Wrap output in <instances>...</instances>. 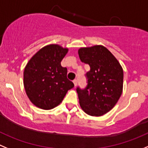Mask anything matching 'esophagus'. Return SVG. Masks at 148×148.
I'll use <instances>...</instances> for the list:
<instances>
[{
  "label": "esophagus",
  "instance_id": "esophagus-1",
  "mask_svg": "<svg viewBox=\"0 0 148 148\" xmlns=\"http://www.w3.org/2000/svg\"><path fill=\"white\" fill-rule=\"evenodd\" d=\"M73 84H74V86H75V87L76 86L77 84H78V81H77V79H75L74 81H73Z\"/></svg>",
  "mask_w": 148,
  "mask_h": 148
}]
</instances>
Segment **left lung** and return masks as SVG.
<instances>
[{
    "mask_svg": "<svg viewBox=\"0 0 148 148\" xmlns=\"http://www.w3.org/2000/svg\"><path fill=\"white\" fill-rule=\"evenodd\" d=\"M82 62L90 66L88 84L77 88L81 109L91 116H101L117 103L123 91V71L113 54L105 46L95 45L78 49Z\"/></svg>",
    "mask_w": 148,
    "mask_h": 148,
    "instance_id": "left-lung-1",
    "label": "left lung"
}]
</instances>
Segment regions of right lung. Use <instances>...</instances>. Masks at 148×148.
Returning <instances> with one entry per match:
<instances>
[{
    "instance_id": "obj_1",
    "label": "right lung",
    "mask_w": 148,
    "mask_h": 148,
    "mask_svg": "<svg viewBox=\"0 0 148 148\" xmlns=\"http://www.w3.org/2000/svg\"><path fill=\"white\" fill-rule=\"evenodd\" d=\"M67 52V48L58 44L47 45L36 52L25 66V91L31 102L38 108L53 109L74 86L67 78V68L61 65Z\"/></svg>"
}]
</instances>
